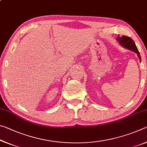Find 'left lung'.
I'll return each instance as SVG.
<instances>
[{
    "mask_svg": "<svg viewBox=\"0 0 147 147\" xmlns=\"http://www.w3.org/2000/svg\"><path fill=\"white\" fill-rule=\"evenodd\" d=\"M117 40L119 42V43L120 44L122 47H124V48L130 50V51L134 52V53H136L138 54V56L139 59V61H141V56L140 54H139L138 48H137L136 44L134 43L132 39L130 38V37L125 36H120L119 35V36L117 37Z\"/></svg>",
    "mask_w": 147,
    "mask_h": 147,
    "instance_id": "obj_1",
    "label": "left lung"
}]
</instances>
